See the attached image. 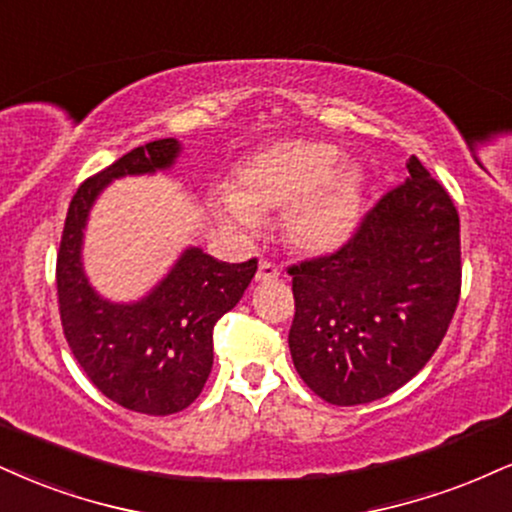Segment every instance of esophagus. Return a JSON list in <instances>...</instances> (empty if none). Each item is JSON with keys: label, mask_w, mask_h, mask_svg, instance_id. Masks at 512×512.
Listing matches in <instances>:
<instances>
[{"label": "esophagus", "mask_w": 512, "mask_h": 512, "mask_svg": "<svg viewBox=\"0 0 512 512\" xmlns=\"http://www.w3.org/2000/svg\"><path fill=\"white\" fill-rule=\"evenodd\" d=\"M279 267H276L274 262H269V260H262L260 262V269H257V276L255 279L260 281V283H267V281H274V279H279Z\"/></svg>", "instance_id": "1"}]
</instances>
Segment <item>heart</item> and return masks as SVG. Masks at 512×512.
Segmentation results:
<instances>
[{
    "label": "heart",
    "instance_id": "heart-1",
    "mask_svg": "<svg viewBox=\"0 0 512 512\" xmlns=\"http://www.w3.org/2000/svg\"><path fill=\"white\" fill-rule=\"evenodd\" d=\"M341 159V150L324 140L269 145L238 166L231 190L217 200L219 217L252 231L260 217L283 212V238L291 248L334 252L353 236L362 207V178Z\"/></svg>",
    "mask_w": 512,
    "mask_h": 512
}]
</instances>
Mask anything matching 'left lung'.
Returning <instances> with one entry per match:
<instances>
[{"label":"left lung","mask_w":512,"mask_h":512,"mask_svg":"<svg viewBox=\"0 0 512 512\" xmlns=\"http://www.w3.org/2000/svg\"><path fill=\"white\" fill-rule=\"evenodd\" d=\"M408 174L348 243L288 267L293 365L331 405L372 403L408 384L441 346L458 307V209L417 157Z\"/></svg>","instance_id":"obj_1"}]
</instances>
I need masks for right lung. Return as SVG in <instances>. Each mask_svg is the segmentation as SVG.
<instances>
[{
	"mask_svg": "<svg viewBox=\"0 0 512 512\" xmlns=\"http://www.w3.org/2000/svg\"><path fill=\"white\" fill-rule=\"evenodd\" d=\"M176 138L152 140L80 183L57 255L59 315L69 348L104 396L143 415H174L202 393L212 372L214 324L243 298L257 260L229 264L188 248L138 303H109L80 262L92 202L114 178L155 174L176 162Z\"/></svg>",
	"mask_w": 512,
	"mask_h": 512,
	"instance_id": "obj_1",
	"label": "right lung"
}]
</instances>
